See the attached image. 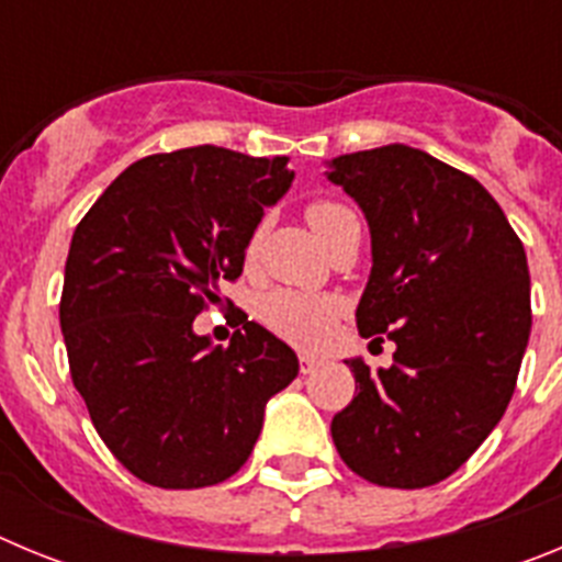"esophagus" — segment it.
Segmentation results:
<instances>
[{"label": "esophagus", "instance_id": "1", "mask_svg": "<svg viewBox=\"0 0 562 562\" xmlns=\"http://www.w3.org/2000/svg\"><path fill=\"white\" fill-rule=\"evenodd\" d=\"M315 369H321V357L301 355V374H312Z\"/></svg>", "mask_w": 562, "mask_h": 562}]
</instances>
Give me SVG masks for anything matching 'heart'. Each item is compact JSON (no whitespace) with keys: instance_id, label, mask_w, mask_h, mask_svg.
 I'll return each instance as SVG.
<instances>
[{"instance_id":"heart-1","label":"heart","mask_w":562,"mask_h":562,"mask_svg":"<svg viewBox=\"0 0 562 562\" xmlns=\"http://www.w3.org/2000/svg\"><path fill=\"white\" fill-rule=\"evenodd\" d=\"M346 216H351V211L335 200H315L306 207V220H310L312 231L321 236V241H326L337 222L346 220ZM258 241H261V231L252 233L250 241H247V258H256ZM340 310V297L324 295V292L272 290L258 304V321L272 335L310 349V346H317L331 335Z\"/></svg>"}]
</instances>
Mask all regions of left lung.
<instances>
[{
    "label": "left lung",
    "instance_id": "8db88e82",
    "mask_svg": "<svg viewBox=\"0 0 562 562\" xmlns=\"http://www.w3.org/2000/svg\"><path fill=\"white\" fill-rule=\"evenodd\" d=\"M329 180L371 227L357 329L396 342L391 369L346 360L357 396L331 419V439L371 484H439L513 400L532 326L524 245L479 180L419 148L342 154Z\"/></svg>",
    "mask_w": 562,
    "mask_h": 562
}]
</instances>
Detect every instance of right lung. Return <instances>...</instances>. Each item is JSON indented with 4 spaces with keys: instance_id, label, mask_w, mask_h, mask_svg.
Segmentation results:
<instances>
[{
    "instance_id": "1",
    "label": "right lung",
    "mask_w": 562,
    "mask_h": 562,
    "mask_svg": "<svg viewBox=\"0 0 562 562\" xmlns=\"http://www.w3.org/2000/svg\"><path fill=\"white\" fill-rule=\"evenodd\" d=\"M286 157L220 146L151 154L98 196L72 233L61 317L69 374L112 456L162 490L231 479L297 357L238 321L231 346L193 335L245 267L252 231L290 188ZM231 304V301H227Z\"/></svg>"
}]
</instances>
